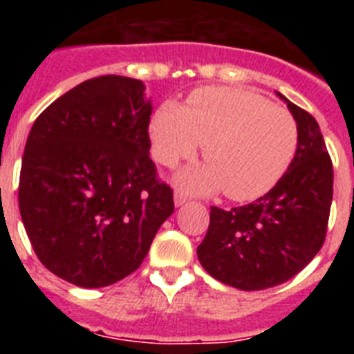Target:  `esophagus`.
I'll list each match as a JSON object with an SVG mask.
<instances>
[{
    "instance_id": "obj_1",
    "label": "esophagus",
    "mask_w": 354,
    "mask_h": 354,
    "mask_svg": "<svg viewBox=\"0 0 354 354\" xmlns=\"http://www.w3.org/2000/svg\"><path fill=\"white\" fill-rule=\"evenodd\" d=\"M174 202H175V205H177V207H180V205H184L187 202V196L183 195V193L177 192L174 195Z\"/></svg>"
}]
</instances>
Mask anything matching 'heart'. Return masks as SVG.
<instances>
[{
    "mask_svg": "<svg viewBox=\"0 0 354 354\" xmlns=\"http://www.w3.org/2000/svg\"><path fill=\"white\" fill-rule=\"evenodd\" d=\"M156 161L174 167L195 156L204 143V159L177 175L192 193L225 189L228 198L245 202L270 192L289 167L298 145V126L282 106L241 88L205 86L187 104L165 101L150 122Z\"/></svg>",
    "mask_w": 354,
    "mask_h": 354,
    "instance_id": "1",
    "label": "heart"
}]
</instances>
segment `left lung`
<instances>
[{"mask_svg":"<svg viewBox=\"0 0 354 354\" xmlns=\"http://www.w3.org/2000/svg\"><path fill=\"white\" fill-rule=\"evenodd\" d=\"M278 93V92H277ZM287 102L298 126V149L282 179L252 204L211 207V223L196 255L212 278L241 290L287 282L317 255L326 237L333 165L319 124Z\"/></svg>","mask_w":354,"mask_h":354,"instance_id":"8db88e82","label":"left lung"}]
</instances>
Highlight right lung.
Listing matches in <instances>:
<instances>
[{
  "label": "right lung",
  "mask_w": 354,
  "mask_h": 354,
  "mask_svg": "<svg viewBox=\"0 0 354 354\" xmlns=\"http://www.w3.org/2000/svg\"><path fill=\"white\" fill-rule=\"evenodd\" d=\"M150 113L142 81L109 74L58 97L31 127L19 211L56 277L86 289L126 278L174 212L149 158Z\"/></svg>",
  "instance_id": "1"
}]
</instances>
